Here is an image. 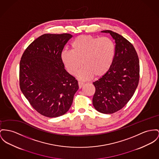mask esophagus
I'll list each match as a JSON object with an SVG mask.
<instances>
[{
  "instance_id": "1",
  "label": "esophagus",
  "mask_w": 159,
  "mask_h": 159,
  "mask_svg": "<svg viewBox=\"0 0 159 159\" xmlns=\"http://www.w3.org/2000/svg\"><path fill=\"white\" fill-rule=\"evenodd\" d=\"M84 85V83H82V82H80V81L78 82V85H79V88H80V89H81V87H82Z\"/></svg>"
}]
</instances>
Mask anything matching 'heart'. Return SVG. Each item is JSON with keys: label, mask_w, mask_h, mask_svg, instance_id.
<instances>
[{"label": "heart", "mask_w": 159, "mask_h": 159, "mask_svg": "<svg viewBox=\"0 0 159 159\" xmlns=\"http://www.w3.org/2000/svg\"><path fill=\"white\" fill-rule=\"evenodd\" d=\"M115 56L113 41L106 37H99L90 35L77 37L71 44V51L63 50L61 59L70 74H77L81 80H89L94 75L99 78L109 71Z\"/></svg>", "instance_id": "heart-1"}]
</instances>
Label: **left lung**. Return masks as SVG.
<instances>
[{"mask_svg": "<svg viewBox=\"0 0 159 159\" xmlns=\"http://www.w3.org/2000/svg\"><path fill=\"white\" fill-rule=\"evenodd\" d=\"M115 40V56L109 71L93 83L96 89L93 105L97 111L112 114L122 109L133 96L139 81V60L133 45L110 30Z\"/></svg>", "mask_w": 159, "mask_h": 159, "instance_id": "1", "label": "left lung"}]
</instances>
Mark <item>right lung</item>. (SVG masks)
I'll return each mask as SVG.
<instances>
[{
    "label": "right lung",
    "instance_id": "1",
    "mask_svg": "<svg viewBox=\"0 0 159 159\" xmlns=\"http://www.w3.org/2000/svg\"><path fill=\"white\" fill-rule=\"evenodd\" d=\"M70 34H45L31 43L21 56L19 84L32 107L48 117L64 115L78 90V81L64 69L61 53Z\"/></svg>",
    "mask_w": 159,
    "mask_h": 159
}]
</instances>
